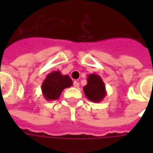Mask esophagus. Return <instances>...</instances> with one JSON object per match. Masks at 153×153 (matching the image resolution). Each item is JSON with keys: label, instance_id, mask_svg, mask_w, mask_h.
Listing matches in <instances>:
<instances>
[{"label": "esophagus", "instance_id": "esophagus-1", "mask_svg": "<svg viewBox=\"0 0 153 153\" xmlns=\"http://www.w3.org/2000/svg\"><path fill=\"white\" fill-rule=\"evenodd\" d=\"M74 88H79V82L74 81Z\"/></svg>", "mask_w": 153, "mask_h": 153}]
</instances>
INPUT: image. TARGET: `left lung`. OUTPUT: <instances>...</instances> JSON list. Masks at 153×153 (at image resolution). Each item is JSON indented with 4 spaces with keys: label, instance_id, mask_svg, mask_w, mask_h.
I'll list each match as a JSON object with an SVG mask.
<instances>
[{
    "label": "left lung",
    "instance_id": "8db88e82",
    "mask_svg": "<svg viewBox=\"0 0 153 153\" xmlns=\"http://www.w3.org/2000/svg\"><path fill=\"white\" fill-rule=\"evenodd\" d=\"M87 98L93 102H101L106 96L105 83L100 75L90 74L88 75V83L83 87Z\"/></svg>",
    "mask_w": 153,
    "mask_h": 153
}]
</instances>
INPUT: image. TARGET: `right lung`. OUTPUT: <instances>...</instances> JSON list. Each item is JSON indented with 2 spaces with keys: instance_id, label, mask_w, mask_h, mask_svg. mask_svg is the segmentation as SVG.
<instances>
[{
  "instance_id": "add662e5",
  "label": "right lung",
  "mask_w": 153,
  "mask_h": 153,
  "mask_svg": "<svg viewBox=\"0 0 153 153\" xmlns=\"http://www.w3.org/2000/svg\"><path fill=\"white\" fill-rule=\"evenodd\" d=\"M73 82L69 75H63L56 70L48 74L42 84V93L47 101H54L60 97L65 88L72 86Z\"/></svg>"
}]
</instances>
